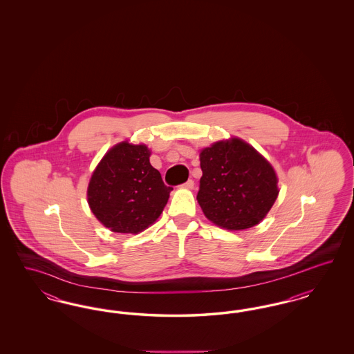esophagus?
<instances>
[{
    "instance_id": "esophagus-1",
    "label": "esophagus",
    "mask_w": 354,
    "mask_h": 354,
    "mask_svg": "<svg viewBox=\"0 0 354 354\" xmlns=\"http://www.w3.org/2000/svg\"><path fill=\"white\" fill-rule=\"evenodd\" d=\"M183 188H187V189H192L194 188V180L192 179H189V180H187L185 185H182Z\"/></svg>"
}]
</instances>
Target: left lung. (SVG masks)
I'll return each mask as SVG.
<instances>
[{
  "label": "left lung",
  "mask_w": 354,
  "mask_h": 354,
  "mask_svg": "<svg viewBox=\"0 0 354 354\" xmlns=\"http://www.w3.org/2000/svg\"><path fill=\"white\" fill-rule=\"evenodd\" d=\"M201 167L203 176L196 199L205 218L221 228H251L267 216L277 199L274 169L239 138L203 149Z\"/></svg>",
  "instance_id": "8db88e82"
}]
</instances>
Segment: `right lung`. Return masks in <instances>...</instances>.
<instances>
[{"label":"right lung","instance_id":"right-lung-1","mask_svg":"<svg viewBox=\"0 0 354 354\" xmlns=\"http://www.w3.org/2000/svg\"><path fill=\"white\" fill-rule=\"evenodd\" d=\"M146 145L127 140L106 152L87 187L91 212L106 228L118 234H138L160 216L171 187L150 163Z\"/></svg>","mask_w":354,"mask_h":354}]
</instances>
